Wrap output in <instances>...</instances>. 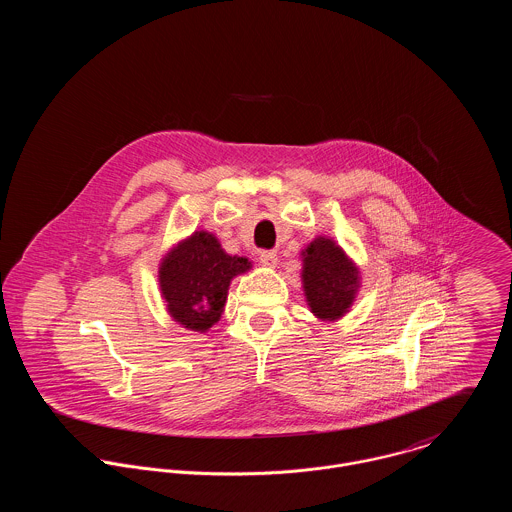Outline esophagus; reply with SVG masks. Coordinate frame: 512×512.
Masks as SVG:
<instances>
[{"instance_id":"obj_1","label":"esophagus","mask_w":512,"mask_h":512,"mask_svg":"<svg viewBox=\"0 0 512 512\" xmlns=\"http://www.w3.org/2000/svg\"><path fill=\"white\" fill-rule=\"evenodd\" d=\"M260 264L266 268H276L278 264V254L274 250H262L260 252Z\"/></svg>"}]
</instances>
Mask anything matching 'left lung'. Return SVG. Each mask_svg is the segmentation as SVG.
Listing matches in <instances>:
<instances>
[{"label": "left lung", "instance_id": "1", "mask_svg": "<svg viewBox=\"0 0 512 512\" xmlns=\"http://www.w3.org/2000/svg\"><path fill=\"white\" fill-rule=\"evenodd\" d=\"M303 254V292L311 313L321 321L343 317L359 292V270L335 240L319 236Z\"/></svg>", "mask_w": 512, "mask_h": 512}]
</instances>
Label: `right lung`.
<instances>
[{
    "instance_id": "add662e5",
    "label": "right lung",
    "mask_w": 512,
    "mask_h": 512,
    "mask_svg": "<svg viewBox=\"0 0 512 512\" xmlns=\"http://www.w3.org/2000/svg\"><path fill=\"white\" fill-rule=\"evenodd\" d=\"M250 268L248 258L226 254L215 234L193 232L159 266V288L169 315L185 329L209 331L224 311L230 280Z\"/></svg>"
}]
</instances>
